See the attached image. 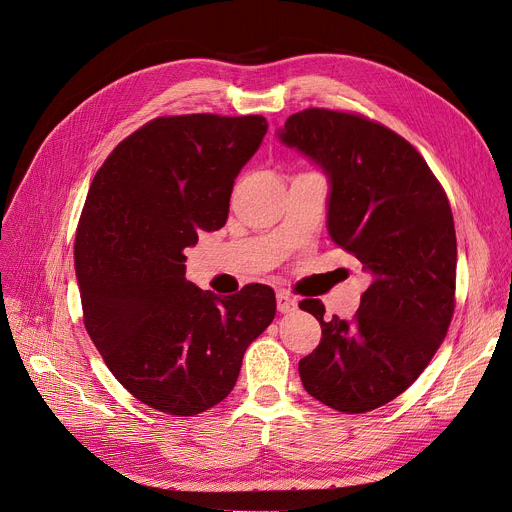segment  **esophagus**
<instances>
[{"label":"esophagus","instance_id":"esophagus-1","mask_svg":"<svg viewBox=\"0 0 512 512\" xmlns=\"http://www.w3.org/2000/svg\"><path fill=\"white\" fill-rule=\"evenodd\" d=\"M277 310H280V312H292V310H296L298 308V300L296 298H292L290 294H286V292H280V294H277Z\"/></svg>","mask_w":512,"mask_h":512}]
</instances>
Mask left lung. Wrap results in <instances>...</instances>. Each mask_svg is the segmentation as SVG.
<instances>
[{"instance_id":"1","label":"left lung","mask_w":512,"mask_h":512,"mask_svg":"<svg viewBox=\"0 0 512 512\" xmlns=\"http://www.w3.org/2000/svg\"><path fill=\"white\" fill-rule=\"evenodd\" d=\"M277 138L329 179L327 228L371 277L353 320H324L298 363L304 390L339 412H367L402 394L433 359L453 316L457 243L447 196L425 159L390 128L310 108Z\"/></svg>"}]
</instances>
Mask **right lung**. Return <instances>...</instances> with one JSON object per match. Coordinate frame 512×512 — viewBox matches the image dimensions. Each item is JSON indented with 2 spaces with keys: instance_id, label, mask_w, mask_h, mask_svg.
<instances>
[{
  "instance_id": "1",
  "label": "right lung",
  "mask_w": 512,
  "mask_h": 512,
  "mask_svg": "<svg viewBox=\"0 0 512 512\" xmlns=\"http://www.w3.org/2000/svg\"><path fill=\"white\" fill-rule=\"evenodd\" d=\"M263 116L157 118L96 173L75 237L87 335L114 378L161 412L194 416L235 388L247 347L275 316L269 286L218 298L185 280L183 251L218 230Z\"/></svg>"
}]
</instances>
